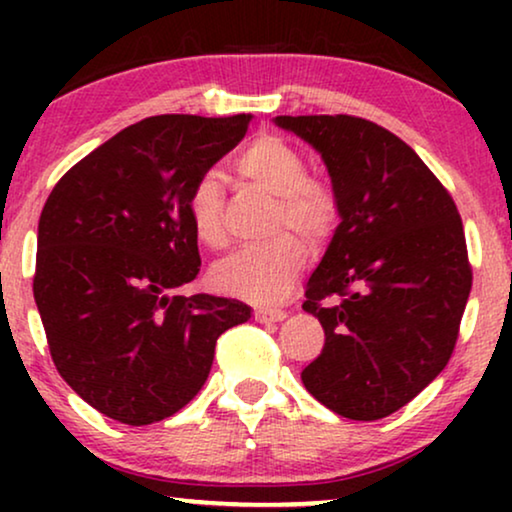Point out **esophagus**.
<instances>
[{
	"mask_svg": "<svg viewBox=\"0 0 512 512\" xmlns=\"http://www.w3.org/2000/svg\"><path fill=\"white\" fill-rule=\"evenodd\" d=\"M284 317V310H268V307H258V310H254V319L261 321V324H275V321H282Z\"/></svg>",
	"mask_w": 512,
	"mask_h": 512,
	"instance_id": "1",
	"label": "esophagus"
}]
</instances>
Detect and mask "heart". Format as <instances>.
Instances as JSON below:
<instances>
[{
  "mask_svg": "<svg viewBox=\"0 0 512 512\" xmlns=\"http://www.w3.org/2000/svg\"><path fill=\"white\" fill-rule=\"evenodd\" d=\"M235 170L251 186L275 195L270 230L277 237L247 244L212 268V284L226 296L249 303H277L298 282L307 261V247L319 249L340 223V195L326 177L307 172V158L291 139L261 132L235 158ZM226 191L216 172H202L186 198V212L202 244L221 249L228 240ZM304 237L300 243L288 230Z\"/></svg>",
  "mask_w": 512,
  "mask_h": 512,
  "instance_id": "heart-1",
  "label": "heart"
}]
</instances>
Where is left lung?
Wrapping results in <instances>:
<instances>
[{
  "label": "left lung",
  "instance_id": "8db88e82",
  "mask_svg": "<svg viewBox=\"0 0 512 512\" xmlns=\"http://www.w3.org/2000/svg\"><path fill=\"white\" fill-rule=\"evenodd\" d=\"M321 153L340 226L303 310L326 342L303 384L328 410L373 422L401 410L447 366L473 268L452 195L424 160L366 118L277 116Z\"/></svg>",
  "mask_w": 512,
  "mask_h": 512
}]
</instances>
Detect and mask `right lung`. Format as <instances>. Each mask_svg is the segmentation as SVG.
<instances>
[{
  "instance_id": "right-lung-1",
  "label": "right lung",
  "mask_w": 512,
  "mask_h": 512,
  "mask_svg": "<svg viewBox=\"0 0 512 512\" xmlns=\"http://www.w3.org/2000/svg\"><path fill=\"white\" fill-rule=\"evenodd\" d=\"M251 114L144 118L79 160L39 219L34 300L69 387L121 424L160 422L205 384L235 298L174 296L200 272L193 181L247 135Z\"/></svg>"
}]
</instances>
